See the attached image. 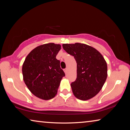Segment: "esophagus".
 <instances>
[{"label":"esophagus","mask_w":130,"mask_h":130,"mask_svg":"<svg viewBox=\"0 0 130 130\" xmlns=\"http://www.w3.org/2000/svg\"><path fill=\"white\" fill-rule=\"evenodd\" d=\"M63 71H64L65 74H67V71H68V69H67V68H65V69H63Z\"/></svg>","instance_id":"34e87169"}]
</instances>
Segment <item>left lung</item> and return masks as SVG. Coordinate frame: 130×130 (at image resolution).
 I'll return each instance as SVG.
<instances>
[{
  "label": "left lung",
  "mask_w": 130,
  "mask_h": 130,
  "mask_svg": "<svg viewBox=\"0 0 130 130\" xmlns=\"http://www.w3.org/2000/svg\"><path fill=\"white\" fill-rule=\"evenodd\" d=\"M63 49L74 56L77 78L71 83L72 91L81 100L90 99L102 89L107 77V65L98 50L85 44H63Z\"/></svg>",
  "instance_id": "left-lung-1"
}]
</instances>
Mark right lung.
I'll use <instances>...</instances> for the list:
<instances>
[{
    "mask_svg": "<svg viewBox=\"0 0 130 130\" xmlns=\"http://www.w3.org/2000/svg\"><path fill=\"white\" fill-rule=\"evenodd\" d=\"M61 45L53 43L39 46L26 57L22 67L23 80L35 96L43 100L53 98L65 74L56 56Z\"/></svg>",
    "mask_w": 130,
    "mask_h": 130,
    "instance_id": "1",
    "label": "right lung"
}]
</instances>
